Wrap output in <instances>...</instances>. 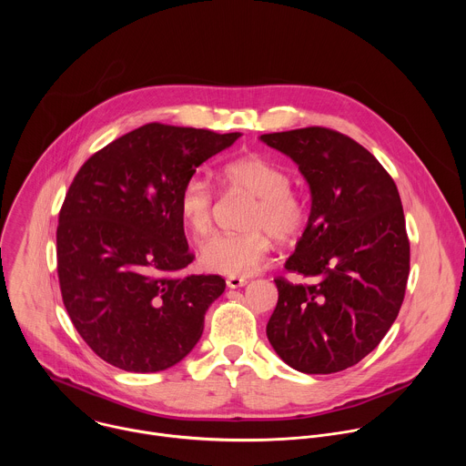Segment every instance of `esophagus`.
I'll use <instances>...</instances> for the list:
<instances>
[{
	"instance_id": "obj_1",
	"label": "esophagus",
	"mask_w": 466,
	"mask_h": 466,
	"mask_svg": "<svg viewBox=\"0 0 466 466\" xmlns=\"http://www.w3.org/2000/svg\"><path fill=\"white\" fill-rule=\"evenodd\" d=\"M245 284H247V280H245V279H241V277H228V279H227V286H228L230 289L243 288Z\"/></svg>"
}]
</instances>
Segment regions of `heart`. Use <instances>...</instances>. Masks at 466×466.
I'll return each mask as SVG.
<instances>
[{
	"mask_svg": "<svg viewBox=\"0 0 466 466\" xmlns=\"http://www.w3.org/2000/svg\"><path fill=\"white\" fill-rule=\"evenodd\" d=\"M223 177L232 189L256 197L247 225L252 230L218 234L203 243L198 259L208 271L230 277L254 273L277 241H291L306 225V207L293 193L289 175L263 157H241L223 167ZM214 186L193 173L178 191V214L195 238L210 234L214 225Z\"/></svg>",
	"mask_w": 466,
	"mask_h": 466,
	"instance_id": "obj_1",
	"label": "heart"
}]
</instances>
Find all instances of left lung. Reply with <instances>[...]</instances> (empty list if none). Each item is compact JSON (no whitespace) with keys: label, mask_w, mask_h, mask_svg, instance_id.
Instances as JSON below:
<instances>
[{"label":"left lung","mask_w":466,"mask_h":466,"mask_svg":"<svg viewBox=\"0 0 466 466\" xmlns=\"http://www.w3.org/2000/svg\"><path fill=\"white\" fill-rule=\"evenodd\" d=\"M306 178L311 212L286 269L311 280L277 279L268 339L295 370L331 374L370 354L406 295L410 239L400 195L383 166L338 130L306 127L261 135Z\"/></svg>","instance_id":"1"}]
</instances>
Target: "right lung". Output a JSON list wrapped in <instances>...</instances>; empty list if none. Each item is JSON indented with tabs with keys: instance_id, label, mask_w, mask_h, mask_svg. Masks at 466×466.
<instances>
[{
	"instance_id": "right-lung-1",
	"label": "right lung",
	"mask_w": 466,
	"mask_h": 466,
	"mask_svg": "<svg viewBox=\"0 0 466 466\" xmlns=\"http://www.w3.org/2000/svg\"><path fill=\"white\" fill-rule=\"evenodd\" d=\"M241 135L147 123L92 155L56 227L62 302L79 336L128 372L177 365L201 339L223 295L219 275H178L193 261L178 191Z\"/></svg>"
}]
</instances>
